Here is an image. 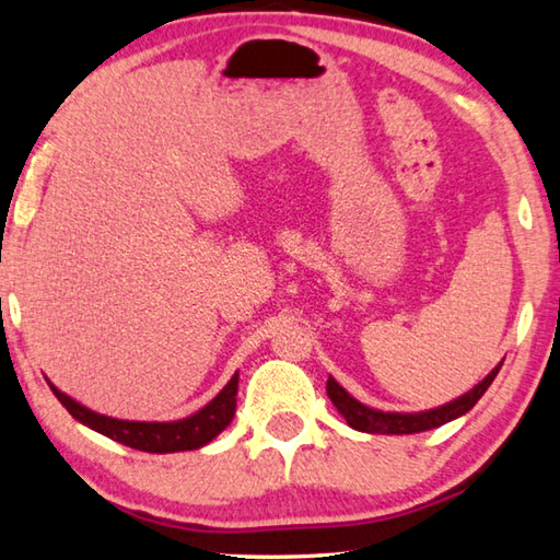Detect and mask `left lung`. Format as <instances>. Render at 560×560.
Returning <instances> with one entry per match:
<instances>
[{"label":"left lung","instance_id":"obj_1","mask_svg":"<svg viewBox=\"0 0 560 560\" xmlns=\"http://www.w3.org/2000/svg\"><path fill=\"white\" fill-rule=\"evenodd\" d=\"M503 361L498 363L493 371L481 380L477 387L469 389L467 395H462L457 399L443 404V407H435V409H428V411L401 413V411L371 409V407H365L363 401L351 397L349 392L343 389L331 375L327 380V395H329L331 404H335V407L339 409V413L343 416V419H347V423L353 428V431L380 433V435L423 433V431H431V428H438V425H445L450 421H455V419H459V416L471 411L474 404H477L483 397V392L491 387L498 371H501Z\"/></svg>","mask_w":560,"mask_h":560}]
</instances>
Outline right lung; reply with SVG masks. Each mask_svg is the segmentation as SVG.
<instances>
[{
    "instance_id": "obj_1",
    "label": "right lung",
    "mask_w": 560,
    "mask_h": 560,
    "mask_svg": "<svg viewBox=\"0 0 560 560\" xmlns=\"http://www.w3.org/2000/svg\"><path fill=\"white\" fill-rule=\"evenodd\" d=\"M47 385H50V389L55 392V397L62 401V407L74 416L79 423L89 425L91 431H96L110 440H117V443H122L127 447L153 452V455H168V452L205 447L221 431H225V425H229L235 416L237 373L229 380V385H225L219 395L207 404V407L185 416L180 421H163V423L113 419V416H105L83 407V404H79L77 399L65 395L62 389H57L50 380H47Z\"/></svg>"
}]
</instances>
